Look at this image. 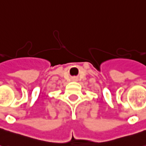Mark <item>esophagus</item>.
<instances>
[{
    "label": "esophagus",
    "mask_w": 146,
    "mask_h": 146,
    "mask_svg": "<svg viewBox=\"0 0 146 146\" xmlns=\"http://www.w3.org/2000/svg\"><path fill=\"white\" fill-rule=\"evenodd\" d=\"M74 80H75V79H74Z\"/></svg>",
    "instance_id": "esophagus-1"
}]
</instances>
